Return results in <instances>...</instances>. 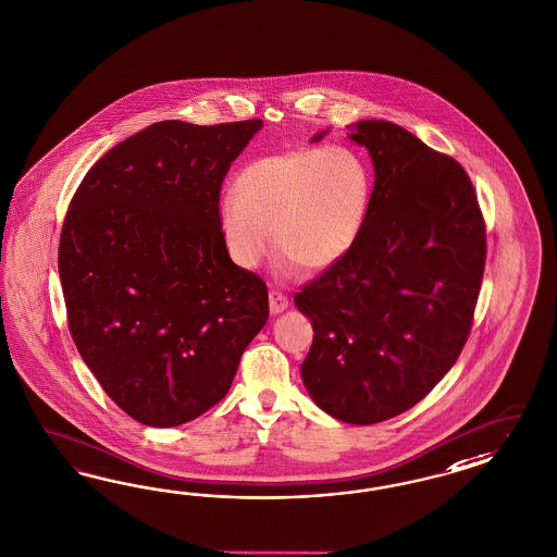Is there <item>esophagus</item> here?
<instances>
[{"label": "esophagus", "instance_id": "34e87169", "mask_svg": "<svg viewBox=\"0 0 557 557\" xmlns=\"http://www.w3.org/2000/svg\"><path fill=\"white\" fill-rule=\"evenodd\" d=\"M269 305H271L272 315H278L288 307V299H286L281 290H271L269 293Z\"/></svg>", "mask_w": 557, "mask_h": 557}]
</instances>
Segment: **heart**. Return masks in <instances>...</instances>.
I'll list each match as a JSON object with an SVG mask.
<instances>
[{"label": "heart", "instance_id": "heart-1", "mask_svg": "<svg viewBox=\"0 0 557 557\" xmlns=\"http://www.w3.org/2000/svg\"><path fill=\"white\" fill-rule=\"evenodd\" d=\"M234 197L218 207L225 248L242 269H255L281 248L278 271H325L350 252L364 230L374 176L348 146H302L248 162Z\"/></svg>", "mask_w": 557, "mask_h": 557}]
</instances>
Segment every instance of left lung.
I'll list each match as a JSON object with an SVG mask.
<instances>
[{"label":"left lung","instance_id":"1","mask_svg":"<svg viewBox=\"0 0 557 557\" xmlns=\"http://www.w3.org/2000/svg\"><path fill=\"white\" fill-rule=\"evenodd\" d=\"M350 138L374 164L370 213L350 252L295 305L315 332L301 364L309 395L339 421L372 425L409 411L456 364L486 225L460 162L384 120L354 124Z\"/></svg>","mask_w":557,"mask_h":557}]
</instances>
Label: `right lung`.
<instances>
[{"instance_id": "add662e5", "label": "right lung", "mask_w": 557, "mask_h": 557, "mask_svg": "<svg viewBox=\"0 0 557 557\" xmlns=\"http://www.w3.org/2000/svg\"><path fill=\"white\" fill-rule=\"evenodd\" d=\"M262 120H164L103 154L64 218L59 274L81 358L150 428L206 413L269 319V290L232 262L218 223L230 164Z\"/></svg>"}]
</instances>
